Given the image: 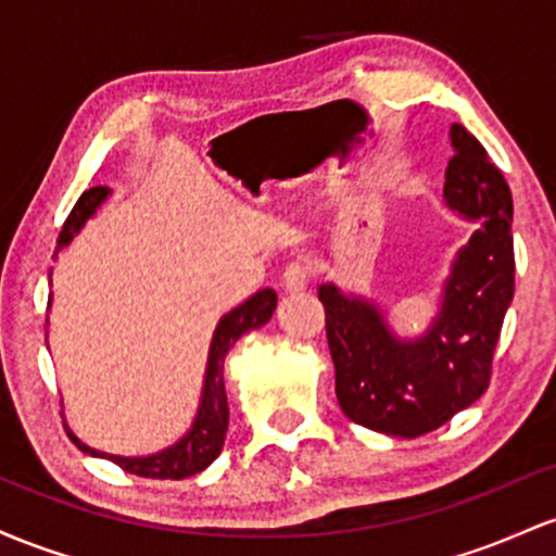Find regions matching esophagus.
<instances>
[{"mask_svg":"<svg viewBox=\"0 0 556 556\" xmlns=\"http://www.w3.org/2000/svg\"><path fill=\"white\" fill-rule=\"evenodd\" d=\"M309 265L304 260H291L283 270V289L286 291H304L309 286Z\"/></svg>","mask_w":556,"mask_h":556,"instance_id":"obj_1","label":"esophagus"}]
</instances>
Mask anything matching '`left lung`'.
<instances>
[{
    "mask_svg": "<svg viewBox=\"0 0 556 556\" xmlns=\"http://www.w3.org/2000/svg\"><path fill=\"white\" fill-rule=\"evenodd\" d=\"M444 197L480 226L457 254L435 323L420 341H399L383 315L333 283L320 286L336 365V396L352 422L378 433H430L470 407L491 383L504 312L515 294L513 194L483 143L452 126Z\"/></svg>",
    "mask_w": 556,
    "mask_h": 556,
    "instance_id": "left-lung-1",
    "label": "left lung"
}]
</instances>
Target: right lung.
Wrapping results in <instances>:
<instances>
[{
    "label": "right lung",
    "instance_id": "1",
    "mask_svg": "<svg viewBox=\"0 0 556 556\" xmlns=\"http://www.w3.org/2000/svg\"><path fill=\"white\" fill-rule=\"evenodd\" d=\"M108 189L104 186H93V189L84 191L76 202V207L67 215L65 226L60 230L58 239V252L62 247H67L73 241V236L78 233L80 226L93 215V210L104 202ZM54 252V254H58ZM278 296L273 289H262L254 296H249L241 307L228 312L220 323H217L215 339L210 346V359H207V378H204V391H202V404H199V415L194 428L189 430L186 439H180L176 446L165 448V452L154 454V457H112V454H99L80 444L78 439H73L78 448L89 454H99V457H108L117 467H123L126 472L141 478H160V480H180L202 472L210 463H215V457L220 454L223 441H226L228 430V399H226V383H223V362H226L228 349L247 333L265 326L267 320L276 312Z\"/></svg>",
    "mask_w": 556,
    "mask_h": 556
}]
</instances>
